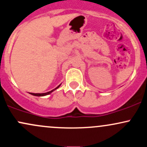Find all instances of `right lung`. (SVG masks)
<instances>
[{
  "instance_id": "right-lung-1",
  "label": "right lung",
  "mask_w": 147,
  "mask_h": 147,
  "mask_svg": "<svg viewBox=\"0 0 147 147\" xmlns=\"http://www.w3.org/2000/svg\"><path fill=\"white\" fill-rule=\"evenodd\" d=\"M60 86H61V84L59 85V86L56 87V88H54V89L51 90V91H49V92H47V93H30V94L33 95V96H47V95L50 94V93H51V92H53L54 91H55V90L57 89V88H59V87Z\"/></svg>"
}]
</instances>
